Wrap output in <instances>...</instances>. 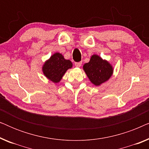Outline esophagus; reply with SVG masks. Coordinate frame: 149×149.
Returning <instances> with one entry per match:
<instances>
[{
  "mask_svg": "<svg viewBox=\"0 0 149 149\" xmlns=\"http://www.w3.org/2000/svg\"><path fill=\"white\" fill-rule=\"evenodd\" d=\"M81 64H82V62H75V66L76 67H78V68H79V67L81 66Z\"/></svg>",
  "mask_w": 149,
  "mask_h": 149,
  "instance_id": "obj_1",
  "label": "esophagus"
}]
</instances>
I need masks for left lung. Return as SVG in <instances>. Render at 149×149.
Listing matches in <instances>:
<instances>
[{
    "label": "left lung",
    "instance_id": "obj_1",
    "mask_svg": "<svg viewBox=\"0 0 149 149\" xmlns=\"http://www.w3.org/2000/svg\"><path fill=\"white\" fill-rule=\"evenodd\" d=\"M83 70L91 83L100 86L109 80L113 74V67L107 60H103L98 55L91 56L88 63L83 66Z\"/></svg>",
    "mask_w": 149,
    "mask_h": 149
}]
</instances>
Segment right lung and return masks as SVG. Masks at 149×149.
<instances>
[{"label": "right lung", "mask_w": 149, "mask_h": 149, "mask_svg": "<svg viewBox=\"0 0 149 149\" xmlns=\"http://www.w3.org/2000/svg\"><path fill=\"white\" fill-rule=\"evenodd\" d=\"M72 67V63L70 60H66L62 54L56 52L44 62L42 71L47 79L58 83L62 80L66 71Z\"/></svg>", "instance_id": "add662e5"}]
</instances>
